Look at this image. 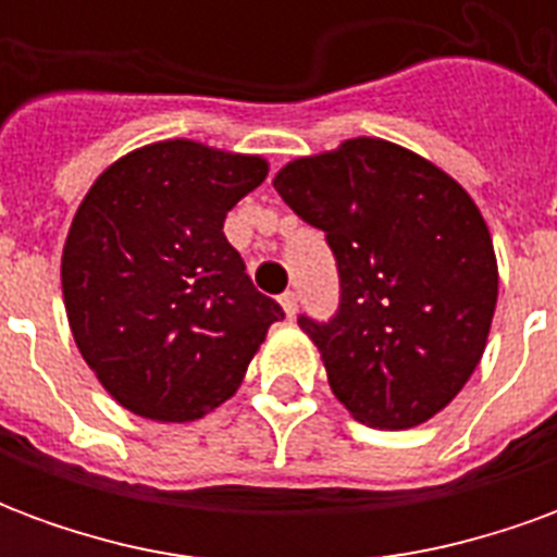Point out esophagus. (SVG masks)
I'll use <instances>...</instances> for the list:
<instances>
[{
	"mask_svg": "<svg viewBox=\"0 0 557 557\" xmlns=\"http://www.w3.org/2000/svg\"><path fill=\"white\" fill-rule=\"evenodd\" d=\"M280 307H283V313L292 319V315L298 313V295H295V292H283V295H280Z\"/></svg>",
	"mask_w": 557,
	"mask_h": 557,
	"instance_id": "1",
	"label": "esophagus"
}]
</instances>
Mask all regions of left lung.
Returning a JSON list of instances; mask_svg holds the SVG:
<instances>
[{
	"mask_svg": "<svg viewBox=\"0 0 557 557\" xmlns=\"http://www.w3.org/2000/svg\"><path fill=\"white\" fill-rule=\"evenodd\" d=\"M274 187L337 259L334 319H298L334 397L375 430L438 414L478 370L498 301L474 199L435 163L375 137L292 160Z\"/></svg>",
	"mask_w": 557,
	"mask_h": 557,
	"instance_id": "obj_1",
	"label": "left lung"
}]
</instances>
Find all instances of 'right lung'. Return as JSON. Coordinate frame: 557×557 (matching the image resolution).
<instances>
[{
	"mask_svg": "<svg viewBox=\"0 0 557 557\" xmlns=\"http://www.w3.org/2000/svg\"><path fill=\"white\" fill-rule=\"evenodd\" d=\"M265 175L259 154L163 139L107 166L79 202L62 250L67 322L127 411L163 423L214 411L283 319L223 235Z\"/></svg>",
	"mask_w": 557,
	"mask_h": 557,
	"instance_id": "right-lung-1",
	"label": "right lung"
}]
</instances>
